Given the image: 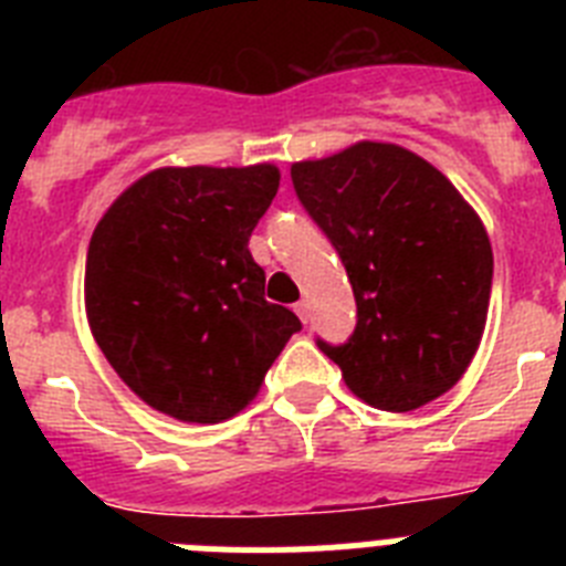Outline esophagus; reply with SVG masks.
<instances>
[{
	"mask_svg": "<svg viewBox=\"0 0 566 566\" xmlns=\"http://www.w3.org/2000/svg\"><path fill=\"white\" fill-rule=\"evenodd\" d=\"M294 312H297V317L303 319V323H308V317H312V303H308V300H300L297 306H294Z\"/></svg>",
	"mask_w": 566,
	"mask_h": 566,
	"instance_id": "obj_1",
	"label": "esophagus"
}]
</instances>
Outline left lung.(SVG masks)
<instances>
[{
	"instance_id": "1",
	"label": "left lung",
	"mask_w": 566,
	"mask_h": 566,
	"mask_svg": "<svg viewBox=\"0 0 566 566\" xmlns=\"http://www.w3.org/2000/svg\"><path fill=\"white\" fill-rule=\"evenodd\" d=\"M300 203L343 260L357 300L348 343L317 339L345 385L379 411H413L468 371L488 319L493 249L437 167L359 142L292 164Z\"/></svg>"
}]
</instances>
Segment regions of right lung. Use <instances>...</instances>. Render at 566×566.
Returning a JSON list of instances; mask_svg holds the SVG:
<instances>
[{
    "mask_svg": "<svg viewBox=\"0 0 566 566\" xmlns=\"http://www.w3.org/2000/svg\"><path fill=\"white\" fill-rule=\"evenodd\" d=\"M280 172L164 167L124 189L90 238L84 306L115 374L149 408L212 424L243 411L294 332L249 238Z\"/></svg>",
    "mask_w": 566,
    "mask_h": 566,
    "instance_id": "add662e5",
    "label": "right lung"
}]
</instances>
